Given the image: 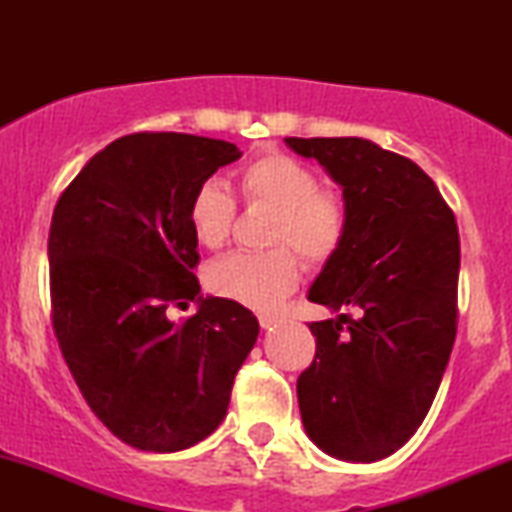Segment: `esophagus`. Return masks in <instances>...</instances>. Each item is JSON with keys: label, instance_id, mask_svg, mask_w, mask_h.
<instances>
[{"label": "esophagus", "instance_id": "1", "mask_svg": "<svg viewBox=\"0 0 512 512\" xmlns=\"http://www.w3.org/2000/svg\"><path fill=\"white\" fill-rule=\"evenodd\" d=\"M277 317H272V314H261V317H258V324H261V328H265V331H268V328H272V326H277Z\"/></svg>", "mask_w": 512, "mask_h": 512}]
</instances>
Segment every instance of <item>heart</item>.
<instances>
[{
	"instance_id": "obj_1",
	"label": "heart",
	"mask_w": 512,
	"mask_h": 512,
	"mask_svg": "<svg viewBox=\"0 0 512 512\" xmlns=\"http://www.w3.org/2000/svg\"><path fill=\"white\" fill-rule=\"evenodd\" d=\"M247 207L275 212L263 254H230L207 268V289L251 310H272L300 282L296 253L307 268L319 270L340 254L349 230V209L342 193L319 184V174L303 160L268 151L237 172ZM237 205L216 181H205L188 205L193 237L207 249L226 247L233 235Z\"/></svg>"
}]
</instances>
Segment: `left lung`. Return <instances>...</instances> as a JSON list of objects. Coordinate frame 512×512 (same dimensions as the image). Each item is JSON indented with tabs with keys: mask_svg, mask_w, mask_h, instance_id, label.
<instances>
[{
	"mask_svg": "<svg viewBox=\"0 0 512 512\" xmlns=\"http://www.w3.org/2000/svg\"><path fill=\"white\" fill-rule=\"evenodd\" d=\"M342 186L349 230L307 300L347 310L312 321L317 352L298 377L307 436L370 464L424 422L457 335L459 230L433 179L361 137H286Z\"/></svg>",
	"mask_w": 512,
	"mask_h": 512,
	"instance_id": "8db88e82",
	"label": "left lung"
}]
</instances>
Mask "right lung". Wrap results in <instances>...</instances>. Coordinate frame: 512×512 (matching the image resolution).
<instances>
[{
  "mask_svg": "<svg viewBox=\"0 0 512 512\" xmlns=\"http://www.w3.org/2000/svg\"><path fill=\"white\" fill-rule=\"evenodd\" d=\"M242 153L223 139L135 132L95 153L58 198L48 233L51 319L60 352L100 422L137 450L179 452L228 412L258 319L201 298L188 205Z\"/></svg>",
  "mask_w": 512,
  "mask_h": 512,
  "instance_id": "right-lung-1",
  "label": "right lung"
}]
</instances>
